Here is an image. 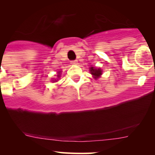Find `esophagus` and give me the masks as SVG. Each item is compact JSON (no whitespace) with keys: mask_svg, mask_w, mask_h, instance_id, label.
Returning <instances> with one entry per match:
<instances>
[{"mask_svg":"<svg viewBox=\"0 0 155 155\" xmlns=\"http://www.w3.org/2000/svg\"><path fill=\"white\" fill-rule=\"evenodd\" d=\"M71 64H78V61H77V60L71 61Z\"/></svg>","mask_w":155,"mask_h":155,"instance_id":"1","label":"esophagus"}]
</instances>
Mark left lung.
I'll return each instance as SVG.
<instances>
[{"label": "left lung", "instance_id": "8db88e82", "mask_svg": "<svg viewBox=\"0 0 155 155\" xmlns=\"http://www.w3.org/2000/svg\"><path fill=\"white\" fill-rule=\"evenodd\" d=\"M90 71H91V74L92 75L94 76L95 79L99 77V76L101 75V74H102L101 69H94V67L90 68Z\"/></svg>", "mask_w": 155, "mask_h": 155}]
</instances>
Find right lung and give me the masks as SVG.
Here are the masks:
<instances>
[{
    "label": "right lung",
    "instance_id": "obj_1",
    "mask_svg": "<svg viewBox=\"0 0 155 155\" xmlns=\"http://www.w3.org/2000/svg\"><path fill=\"white\" fill-rule=\"evenodd\" d=\"M58 74H60V71L58 72ZM59 76H60V75H59V74H58V76H58V77H59Z\"/></svg>",
    "mask_w": 155,
    "mask_h": 155
}]
</instances>
